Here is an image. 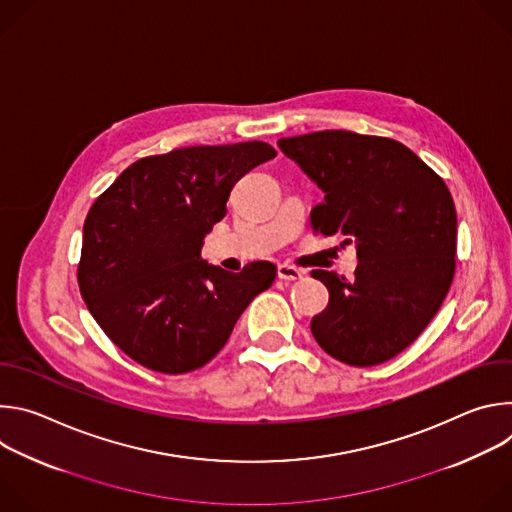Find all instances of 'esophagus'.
Listing matches in <instances>:
<instances>
[{"label":"esophagus","instance_id":"esophagus-1","mask_svg":"<svg viewBox=\"0 0 512 512\" xmlns=\"http://www.w3.org/2000/svg\"><path fill=\"white\" fill-rule=\"evenodd\" d=\"M277 277L283 279V281H300L304 277V273L296 267H291V265H279L277 267Z\"/></svg>","mask_w":512,"mask_h":512}]
</instances>
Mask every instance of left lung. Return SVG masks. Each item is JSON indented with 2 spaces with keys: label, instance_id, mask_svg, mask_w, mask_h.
Listing matches in <instances>:
<instances>
[{
  "label": "left lung",
  "instance_id": "obj_1",
  "mask_svg": "<svg viewBox=\"0 0 512 512\" xmlns=\"http://www.w3.org/2000/svg\"><path fill=\"white\" fill-rule=\"evenodd\" d=\"M324 192L316 233L354 243L352 279L316 269L330 294L312 318L336 360L373 367L405 350L446 300L456 271V206L446 182L403 143L328 129L277 141Z\"/></svg>",
  "mask_w": 512,
  "mask_h": 512
}]
</instances>
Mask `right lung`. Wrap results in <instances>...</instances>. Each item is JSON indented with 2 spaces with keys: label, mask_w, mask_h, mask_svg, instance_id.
I'll use <instances>...</instances> for the list:
<instances>
[{
  "label": "right lung",
  "mask_w": 512,
  "mask_h": 512,
  "mask_svg": "<svg viewBox=\"0 0 512 512\" xmlns=\"http://www.w3.org/2000/svg\"><path fill=\"white\" fill-rule=\"evenodd\" d=\"M271 158L275 150L265 141L141 158L91 206L81 296L103 332L141 367L164 375L204 367L273 283L269 261L229 273L200 257L233 186Z\"/></svg>",
  "instance_id": "right-lung-1"
}]
</instances>
